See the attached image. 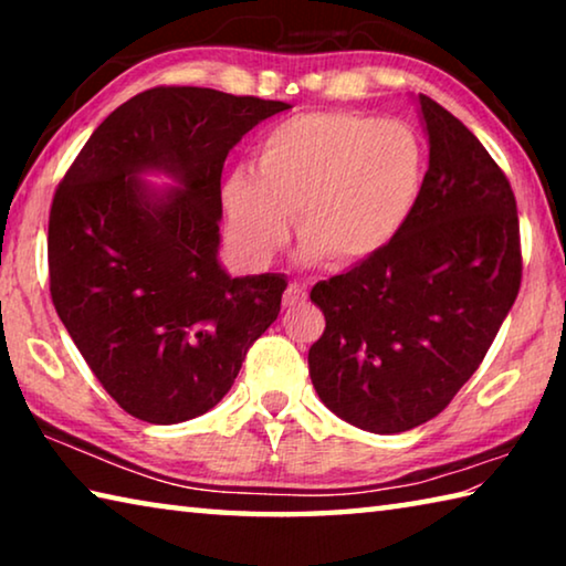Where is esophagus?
<instances>
[{
	"instance_id": "34e87169",
	"label": "esophagus",
	"mask_w": 566,
	"mask_h": 566,
	"mask_svg": "<svg viewBox=\"0 0 566 566\" xmlns=\"http://www.w3.org/2000/svg\"><path fill=\"white\" fill-rule=\"evenodd\" d=\"M306 302V286L300 282H290L284 292V310H296V306Z\"/></svg>"
}]
</instances>
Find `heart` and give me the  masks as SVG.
I'll return each mask as SVG.
<instances>
[{
	"label": "heart",
	"mask_w": 566,
	"mask_h": 566,
	"mask_svg": "<svg viewBox=\"0 0 566 566\" xmlns=\"http://www.w3.org/2000/svg\"><path fill=\"white\" fill-rule=\"evenodd\" d=\"M424 177L427 147L409 122L304 112L256 142L254 169L229 171L222 205L249 262L280 252L296 212L306 260L349 266L395 242Z\"/></svg>",
	"instance_id": "b5f03b06"
}]
</instances>
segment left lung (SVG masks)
Returning a JSON list of instances; mask_svg holds the SVG:
<instances>
[{
    "label": "left lung",
    "mask_w": 566,
    "mask_h": 566,
    "mask_svg": "<svg viewBox=\"0 0 566 566\" xmlns=\"http://www.w3.org/2000/svg\"><path fill=\"white\" fill-rule=\"evenodd\" d=\"M429 169L399 237L312 286L327 327L310 349L319 399L349 424L399 434L474 375L522 284L510 179L454 114L419 94Z\"/></svg>",
    "instance_id": "left-lung-1"
}]
</instances>
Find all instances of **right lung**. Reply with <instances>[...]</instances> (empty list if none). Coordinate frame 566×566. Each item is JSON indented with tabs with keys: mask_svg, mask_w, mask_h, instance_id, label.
<instances>
[{
	"mask_svg": "<svg viewBox=\"0 0 566 566\" xmlns=\"http://www.w3.org/2000/svg\"><path fill=\"white\" fill-rule=\"evenodd\" d=\"M286 102L155 87L104 119L54 191L50 292L107 395L149 424L212 409L276 319L282 274L219 264L224 159ZM161 170L177 188L138 177Z\"/></svg>",
	"mask_w": 566,
	"mask_h": 566,
	"instance_id": "obj_1",
	"label": "right lung"
}]
</instances>
